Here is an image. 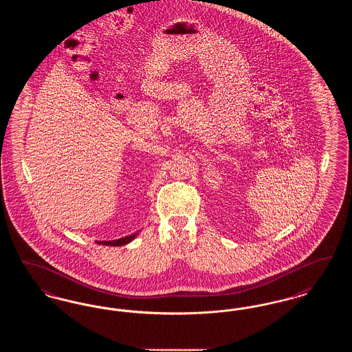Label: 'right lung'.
<instances>
[{
    "mask_svg": "<svg viewBox=\"0 0 352 352\" xmlns=\"http://www.w3.org/2000/svg\"><path fill=\"white\" fill-rule=\"evenodd\" d=\"M138 234V232L135 234H129V236H125V237H121L118 240H109V241H96L98 244L101 245H111V247H121V245H125L128 243H131L133 240L134 237Z\"/></svg>",
    "mask_w": 352,
    "mask_h": 352,
    "instance_id": "add662e5",
    "label": "right lung"
}]
</instances>
